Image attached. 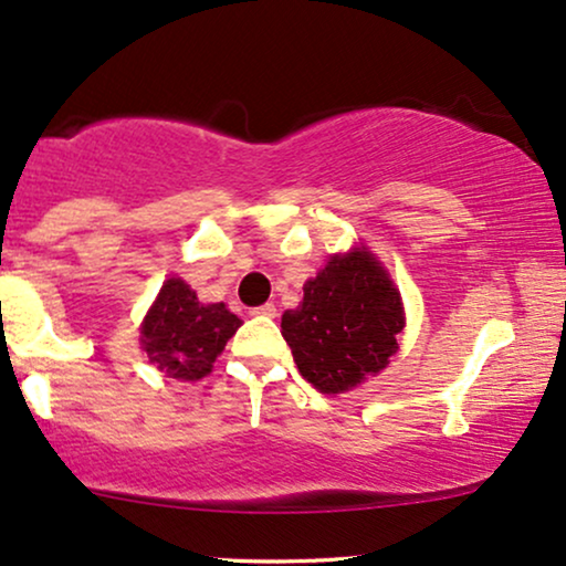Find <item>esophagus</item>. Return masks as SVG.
<instances>
[{"label": "esophagus", "mask_w": 566, "mask_h": 566, "mask_svg": "<svg viewBox=\"0 0 566 566\" xmlns=\"http://www.w3.org/2000/svg\"><path fill=\"white\" fill-rule=\"evenodd\" d=\"M250 316H266V318H274V316H276V307L271 305V303L255 305V307H250Z\"/></svg>", "instance_id": "1"}]
</instances>
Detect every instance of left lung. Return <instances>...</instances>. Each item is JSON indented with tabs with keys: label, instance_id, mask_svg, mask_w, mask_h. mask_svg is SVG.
I'll use <instances>...</instances> for the list:
<instances>
[{
	"label": "left lung",
	"instance_id": "left-lung-1",
	"mask_svg": "<svg viewBox=\"0 0 566 566\" xmlns=\"http://www.w3.org/2000/svg\"><path fill=\"white\" fill-rule=\"evenodd\" d=\"M303 292L300 307L282 316V336L305 381L339 395L389 366L402 300L368 250L334 255Z\"/></svg>",
	"mask_w": 566,
	"mask_h": 566
}]
</instances>
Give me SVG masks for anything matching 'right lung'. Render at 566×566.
Wrapping results in <instances>:
<instances>
[{
	"instance_id": "obj_1",
	"label": "right lung",
	"mask_w": 566,
	"mask_h": 566,
	"mask_svg": "<svg viewBox=\"0 0 566 566\" xmlns=\"http://www.w3.org/2000/svg\"><path fill=\"white\" fill-rule=\"evenodd\" d=\"M242 321L224 303L203 305L182 279H169L156 297L140 336L156 368L171 378L198 381L224 349Z\"/></svg>"
}]
</instances>
